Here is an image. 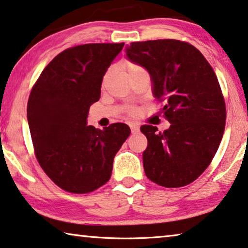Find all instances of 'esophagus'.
<instances>
[{
  "label": "esophagus",
  "mask_w": 248,
  "mask_h": 248,
  "mask_svg": "<svg viewBox=\"0 0 248 248\" xmlns=\"http://www.w3.org/2000/svg\"><path fill=\"white\" fill-rule=\"evenodd\" d=\"M130 129H131V132H132V134H138L139 130H140L139 125H138V124H130Z\"/></svg>",
  "instance_id": "obj_1"
}]
</instances>
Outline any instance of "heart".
<instances>
[{"mask_svg": "<svg viewBox=\"0 0 248 248\" xmlns=\"http://www.w3.org/2000/svg\"><path fill=\"white\" fill-rule=\"evenodd\" d=\"M123 65H124V68L125 71H127L129 77L132 76V75H135V73H137V72L143 71V70H145L141 65L138 64V63H136V62H132V61H124V63H123ZM106 80H107V77H106L105 81ZM128 113L130 114V116H137V114H138V109L135 108V107H132V108H129L128 109Z\"/></svg>", "mask_w": 248, "mask_h": 248, "instance_id": "1", "label": "heart"}]
</instances>
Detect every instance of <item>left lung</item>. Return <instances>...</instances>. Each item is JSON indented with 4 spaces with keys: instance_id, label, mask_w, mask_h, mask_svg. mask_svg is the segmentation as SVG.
<instances>
[{
    "instance_id": "left-lung-1",
    "label": "left lung",
    "mask_w": 248,
    "mask_h": 248,
    "mask_svg": "<svg viewBox=\"0 0 248 248\" xmlns=\"http://www.w3.org/2000/svg\"><path fill=\"white\" fill-rule=\"evenodd\" d=\"M127 57L148 70L170 123L164 132L140 128L148 139L146 176L162 187L186 186L206 170L223 138L226 106L218 79L201 51L179 40L132 42Z\"/></svg>"
}]
</instances>
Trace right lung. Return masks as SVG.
Segmentation results:
<instances>
[{"mask_svg": "<svg viewBox=\"0 0 248 248\" xmlns=\"http://www.w3.org/2000/svg\"><path fill=\"white\" fill-rule=\"evenodd\" d=\"M124 46L89 43L62 51L30 93L27 112L35 157L47 177L69 193L88 194L108 182L113 158L130 135L124 124L103 130L87 125L103 76Z\"/></svg>", "mask_w": 248, "mask_h": 248, "instance_id": "add662e5", "label": "right lung"}]
</instances>
